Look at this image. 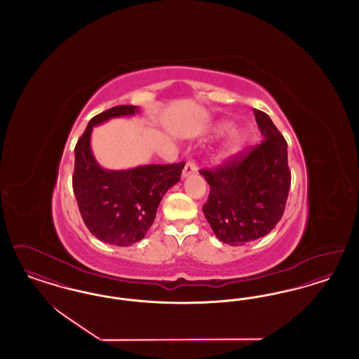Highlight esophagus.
I'll return each mask as SVG.
<instances>
[{"label":"esophagus","instance_id":"34e87169","mask_svg":"<svg viewBox=\"0 0 359 359\" xmlns=\"http://www.w3.org/2000/svg\"><path fill=\"white\" fill-rule=\"evenodd\" d=\"M196 171H198L196 164H195L194 161H188L187 164H186V167H184V170H183V173H182V177L186 179L189 175L196 173Z\"/></svg>","mask_w":359,"mask_h":359}]
</instances>
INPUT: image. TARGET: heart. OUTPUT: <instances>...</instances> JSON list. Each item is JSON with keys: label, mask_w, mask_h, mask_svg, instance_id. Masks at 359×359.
Listing matches in <instances>:
<instances>
[{"label": "heart", "mask_w": 359, "mask_h": 359, "mask_svg": "<svg viewBox=\"0 0 359 359\" xmlns=\"http://www.w3.org/2000/svg\"><path fill=\"white\" fill-rule=\"evenodd\" d=\"M229 128V123L227 122H219L217 125L212 126L211 129V133L212 135H221L226 129ZM243 142H245V136H243V132L241 129H230L224 137H223L218 149H217V158L219 160H226L229 157H233L234 154H238L241 151V148L243 147Z\"/></svg>", "instance_id": "obj_1"}]
</instances>
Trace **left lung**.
Returning <instances> with one entry per match:
<instances>
[{
    "instance_id": "left-lung-1",
    "label": "left lung",
    "mask_w": 359,
    "mask_h": 359,
    "mask_svg": "<svg viewBox=\"0 0 359 359\" xmlns=\"http://www.w3.org/2000/svg\"><path fill=\"white\" fill-rule=\"evenodd\" d=\"M253 113L264 141L223 167L201 171L210 186L205 219L217 238L231 246L269 234L290 194L287 141L268 114Z\"/></svg>"
}]
</instances>
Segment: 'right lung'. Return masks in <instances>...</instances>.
Wrapping results in <instances>:
<instances>
[{"label": "right lung", "mask_w": 359, "mask_h": 359, "mask_svg": "<svg viewBox=\"0 0 359 359\" xmlns=\"http://www.w3.org/2000/svg\"><path fill=\"white\" fill-rule=\"evenodd\" d=\"M138 111V106L121 104L95 116L75 147L72 188L83 222L93 236L116 246H130L147 236L163 196L180 180L186 164L103 168L91 151L93 128Z\"/></svg>", "instance_id": "right-lung-1"}]
</instances>
